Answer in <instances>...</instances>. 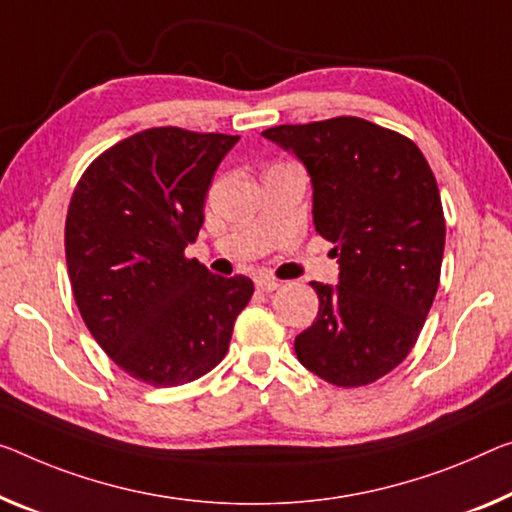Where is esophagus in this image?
I'll use <instances>...</instances> for the list:
<instances>
[{
  "mask_svg": "<svg viewBox=\"0 0 512 512\" xmlns=\"http://www.w3.org/2000/svg\"><path fill=\"white\" fill-rule=\"evenodd\" d=\"M281 283L277 279H270V277H258L256 279V288L263 290V293H272V290H277Z\"/></svg>",
  "mask_w": 512,
  "mask_h": 512,
  "instance_id": "34e87169",
  "label": "esophagus"
}]
</instances>
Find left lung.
<instances>
[{
	"instance_id": "obj_1",
	"label": "left lung",
	"mask_w": 512,
	"mask_h": 512,
	"mask_svg": "<svg viewBox=\"0 0 512 512\" xmlns=\"http://www.w3.org/2000/svg\"><path fill=\"white\" fill-rule=\"evenodd\" d=\"M304 164L313 224L334 242L338 283L313 281L320 309L295 355L336 387H364L414 348L437 295L444 210L426 157L357 116L263 132Z\"/></svg>"
}]
</instances>
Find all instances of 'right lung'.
<instances>
[{
  "label": "right lung",
  "instance_id": "obj_1",
  "mask_svg": "<svg viewBox=\"0 0 512 512\" xmlns=\"http://www.w3.org/2000/svg\"><path fill=\"white\" fill-rule=\"evenodd\" d=\"M240 137L180 128L137 132L102 153L77 183L66 217V263L89 332L109 359L151 387L212 371L254 295L185 258L203 201Z\"/></svg>",
  "mask_w": 512,
  "mask_h": 512
}]
</instances>
